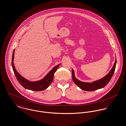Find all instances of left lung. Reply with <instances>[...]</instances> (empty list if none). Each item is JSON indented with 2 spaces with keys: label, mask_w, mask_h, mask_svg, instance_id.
<instances>
[{
  "label": "left lung",
  "mask_w": 126,
  "mask_h": 126,
  "mask_svg": "<svg viewBox=\"0 0 126 126\" xmlns=\"http://www.w3.org/2000/svg\"><path fill=\"white\" fill-rule=\"evenodd\" d=\"M116 64V60L115 59L114 65L112 68V70L110 71L109 73L106 75L103 78L98 80V81H94L92 83H85L81 82L76 79L74 75V73L73 69H72V79L78 86H79L81 89L87 91H95L98 89L102 88L105 87L111 80L112 77L114 73L115 67Z\"/></svg>",
  "instance_id": "8db88e82"
}]
</instances>
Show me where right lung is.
Listing matches in <instances>:
<instances>
[{
    "mask_svg": "<svg viewBox=\"0 0 126 126\" xmlns=\"http://www.w3.org/2000/svg\"><path fill=\"white\" fill-rule=\"evenodd\" d=\"M14 51H15L14 50L12 56V65L15 77H16L17 80L20 84L26 89L35 91H40L47 88L52 83L54 79V74L58 67L60 66V64H58L55 66L41 80L36 82H30L26 79L25 78L23 77L15 69L14 64Z\"/></svg>",
    "mask_w": 126,
    "mask_h": 126,
    "instance_id": "add662e5",
    "label": "right lung"
}]
</instances>
